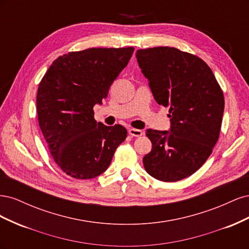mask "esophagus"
<instances>
[{
  "instance_id": "34e87169",
  "label": "esophagus",
  "mask_w": 249,
  "mask_h": 249,
  "mask_svg": "<svg viewBox=\"0 0 249 249\" xmlns=\"http://www.w3.org/2000/svg\"><path fill=\"white\" fill-rule=\"evenodd\" d=\"M129 134L131 135L132 137H140L143 135V132L141 130H138V129H130L129 130Z\"/></svg>"
}]
</instances>
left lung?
I'll use <instances>...</instances> for the list:
<instances>
[{"label":"left lung","instance_id":"1","mask_svg":"<svg viewBox=\"0 0 249 249\" xmlns=\"http://www.w3.org/2000/svg\"><path fill=\"white\" fill-rule=\"evenodd\" d=\"M136 58L156 102L169 108L170 132L148 129L152 152L143 158L149 176L177 182L198 170L220 135L223 91L199 57L170 47L138 50Z\"/></svg>","mask_w":249,"mask_h":249}]
</instances>
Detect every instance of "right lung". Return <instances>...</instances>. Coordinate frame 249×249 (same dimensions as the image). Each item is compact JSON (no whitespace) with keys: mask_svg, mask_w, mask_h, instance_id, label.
Returning <instances> with one entry per match:
<instances>
[{"mask_svg":"<svg viewBox=\"0 0 249 249\" xmlns=\"http://www.w3.org/2000/svg\"><path fill=\"white\" fill-rule=\"evenodd\" d=\"M129 48H90L59 56L41 79L37 115L51 156L67 176L93 178L106 170L126 138L125 127L94 119L93 107L126 66Z\"/></svg>","mask_w":249,"mask_h":249,"instance_id":"right-lung-1","label":"right lung"}]
</instances>
